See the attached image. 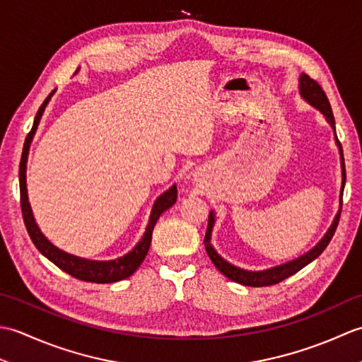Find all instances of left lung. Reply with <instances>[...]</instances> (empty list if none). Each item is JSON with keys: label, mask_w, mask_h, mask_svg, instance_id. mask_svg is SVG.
<instances>
[{"label": "left lung", "mask_w": 362, "mask_h": 362, "mask_svg": "<svg viewBox=\"0 0 362 362\" xmlns=\"http://www.w3.org/2000/svg\"><path fill=\"white\" fill-rule=\"evenodd\" d=\"M300 93H302V96L311 105L317 107V109L325 115V118L328 119L329 124H332L333 129H334V117H333L332 105H329V101H328V98L325 95V91H324V88L319 86V82L311 79L308 74H302V76H300ZM336 143H337V146H339L341 163H342V189H341V209H342V194H344V187H345V165H344V153H342V148H341V141L337 140V136H336ZM339 218H341V210H339V213L336 214L332 227L328 228V232L324 238H322V241L313 250H310L308 253H305L303 257H300L294 261H289V263L283 264V266L267 269V271L250 272V271H244V269H240V267L227 263V261L224 258H221L216 253V250L213 249V245L210 244V240H211V228H213V224H214V216H213V213H210L209 227H206V233H205V238H204L205 250H206V253H209V257L213 261V264L219 269V272L224 274L227 279H230L232 281L244 284V286H253V288L272 286V284L283 281L284 279H288V276L298 272L300 269H303L306 264H310L311 261L316 259L320 255V253L327 249V245L329 244V241H332V238L336 232L337 224H339Z\"/></svg>", "instance_id": "1"}]
</instances>
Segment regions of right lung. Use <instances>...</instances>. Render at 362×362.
Instances as JSON below:
<instances>
[{
    "label": "right lung",
    "mask_w": 362,
    "mask_h": 362,
    "mask_svg": "<svg viewBox=\"0 0 362 362\" xmlns=\"http://www.w3.org/2000/svg\"><path fill=\"white\" fill-rule=\"evenodd\" d=\"M52 93L45 99L43 104L40 105V109H38V112L35 115L33 129H30V132L26 136L25 146H23L21 160H20V173H18V175H20V204H21L23 221H25L26 230H28V233L30 236V240H33L34 245L38 249V252H40L42 255H45L49 261H52V263L56 264L59 269H62L64 272L74 276V279L82 280V281H90V283H115V281L124 280V279H127V276L132 275L138 267H140L143 259L146 258V255H148V250L151 247V240H152V230H153V227H156L160 214L166 211L168 209H171V206L175 204L177 188H175V185L171 187L166 191V193H163L157 199L156 204H153L149 224H148V228H146V233L141 238V241L135 245L132 252H129L124 257L112 259V261H91V259L70 255V253L57 249L56 245H52L43 236L40 228H38L35 224L33 211H30V205L28 202V191H26V161H28L29 144H30V141H33V136L35 134L38 122H40L45 107L49 103Z\"/></svg>",
    "instance_id": "add662e5"
}]
</instances>
